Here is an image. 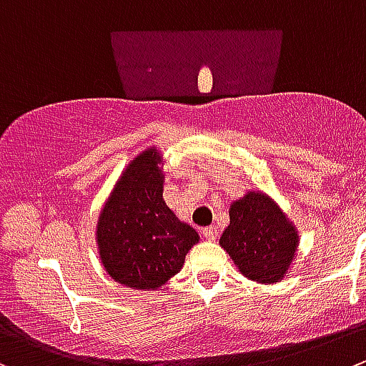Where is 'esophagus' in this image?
Masks as SVG:
<instances>
[{
    "mask_svg": "<svg viewBox=\"0 0 366 366\" xmlns=\"http://www.w3.org/2000/svg\"><path fill=\"white\" fill-rule=\"evenodd\" d=\"M219 235V229L215 228V226H207V228H203V237L208 239V241H215Z\"/></svg>",
    "mask_w": 366,
    "mask_h": 366,
    "instance_id": "1",
    "label": "esophagus"
}]
</instances>
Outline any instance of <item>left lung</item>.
I'll list each match as a JSON object with an SVG mask.
<instances>
[{
    "mask_svg": "<svg viewBox=\"0 0 366 366\" xmlns=\"http://www.w3.org/2000/svg\"><path fill=\"white\" fill-rule=\"evenodd\" d=\"M219 244L248 280L267 285L287 277L300 235L273 197L262 190H246L229 204V224Z\"/></svg>",
    "mask_w": 366,
    "mask_h": 366,
    "instance_id": "1",
    "label": "left lung"
}]
</instances>
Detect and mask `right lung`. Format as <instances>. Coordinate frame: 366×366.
<instances>
[{
	"label": "right lung",
	"mask_w": 366,
	"mask_h": 366,
	"mask_svg": "<svg viewBox=\"0 0 366 366\" xmlns=\"http://www.w3.org/2000/svg\"><path fill=\"white\" fill-rule=\"evenodd\" d=\"M163 185V152L151 145L122 170L97 221L104 269L114 282L138 291L165 285L199 242V233L167 207Z\"/></svg>",
	"instance_id": "right-lung-1"
}]
</instances>
